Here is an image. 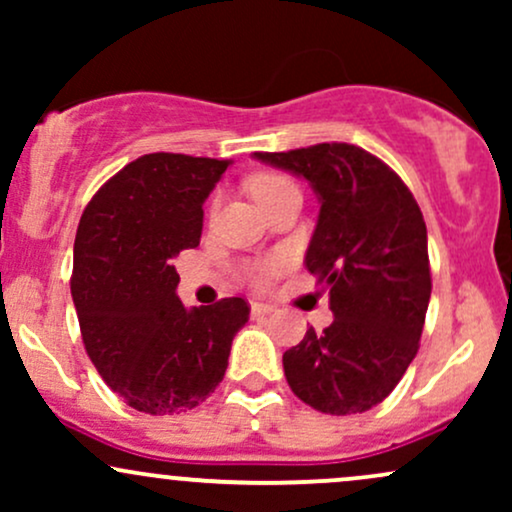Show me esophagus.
<instances>
[{
    "mask_svg": "<svg viewBox=\"0 0 512 512\" xmlns=\"http://www.w3.org/2000/svg\"><path fill=\"white\" fill-rule=\"evenodd\" d=\"M250 313H252V317L272 315L274 313V305L272 303H264V301H252L250 303Z\"/></svg>",
    "mask_w": 512,
    "mask_h": 512,
    "instance_id": "esophagus-1",
    "label": "esophagus"
}]
</instances>
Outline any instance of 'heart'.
Segmentation results:
<instances>
[{"label": "heart", "instance_id": "b5f03b06", "mask_svg": "<svg viewBox=\"0 0 512 512\" xmlns=\"http://www.w3.org/2000/svg\"><path fill=\"white\" fill-rule=\"evenodd\" d=\"M248 190L250 195L260 202V207H269V204L276 202L279 197L284 195H293V192H298V185L293 182L289 175L284 173H274V170H264V173H257L252 175L248 180ZM301 195V192H298ZM284 264V257H272V260H262V262H255L248 267V276L255 281H264L269 279L276 269Z\"/></svg>", "mask_w": 512, "mask_h": 512}]
</instances>
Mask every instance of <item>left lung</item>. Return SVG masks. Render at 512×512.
<instances>
[{
	"mask_svg": "<svg viewBox=\"0 0 512 512\" xmlns=\"http://www.w3.org/2000/svg\"><path fill=\"white\" fill-rule=\"evenodd\" d=\"M255 158L301 175L320 202L305 267L330 291L334 320L286 351L289 387L322 414L373 409L419 351L431 298L424 214L395 170L354 144Z\"/></svg>",
	"mask_w": 512,
	"mask_h": 512,
	"instance_id": "left-lung-1",
	"label": "left lung"
}]
</instances>
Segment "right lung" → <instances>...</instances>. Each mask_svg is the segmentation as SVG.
I'll list each match as a JSON object with an SVG mask.
<instances>
[{
  "mask_svg": "<svg viewBox=\"0 0 512 512\" xmlns=\"http://www.w3.org/2000/svg\"><path fill=\"white\" fill-rule=\"evenodd\" d=\"M228 163L146 154L105 182L79 221L72 298L86 354L108 387L144 414H180L204 402L248 322L245 298L187 310L175 296L173 262L199 245L202 204Z\"/></svg>",
  "mask_w": 512,
  "mask_h": 512,
  "instance_id": "add662e5",
  "label": "right lung"
}]
</instances>
